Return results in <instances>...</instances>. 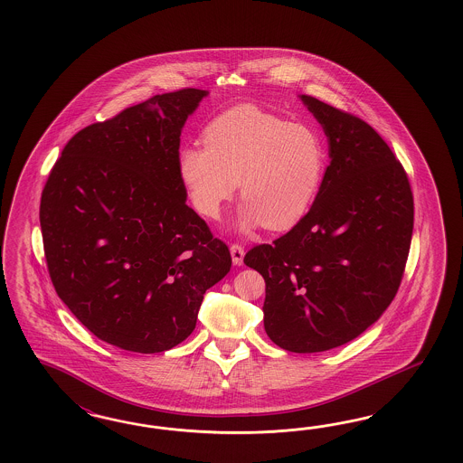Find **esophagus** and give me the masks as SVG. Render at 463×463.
<instances>
[{"label": "esophagus", "mask_w": 463, "mask_h": 463, "mask_svg": "<svg viewBox=\"0 0 463 463\" xmlns=\"http://www.w3.org/2000/svg\"><path fill=\"white\" fill-rule=\"evenodd\" d=\"M231 256H232V263L236 267H241L242 260H244V248L241 244H232L231 246Z\"/></svg>", "instance_id": "1"}]
</instances>
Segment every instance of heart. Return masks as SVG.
<instances>
[{"label":"heart","instance_id":"b5f03b06","mask_svg":"<svg viewBox=\"0 0 463 463\" xmlns=\"http://www.w3.org/2000/svg\"><path fill=\"white\" fill-rule=\"evenodd\" d=\"M203 146H184L178 155L183 188L196 213L217 221L239 183L244 205L236 224L242 232L260 224L268 231L292 229L323 182V136L250 103L212 118Z\"/></svg>","mask_w":463,"mask_h":463}]
</instances>
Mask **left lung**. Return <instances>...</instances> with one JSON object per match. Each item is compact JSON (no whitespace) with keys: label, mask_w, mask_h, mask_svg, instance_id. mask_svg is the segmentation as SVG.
Masks as SVG:
<instances>
[{"label":"left lung","mask_w":463,"mask_h":463,"mask_svg":"<svg viewBox=\"0 0 463 463\" xmlns=\"http://www.w3.org/2000/svg\"><path fill=\"white\" fill-rule=\"evenodd\" d=\"M323 127L329 166L298 224L244 256L263 275L265 331L283 350L317 353L360 336L391 306L414 225L406 171L362 118L298 95Z\"/></svg>","instance_id":"obj_1"}]
</instances>
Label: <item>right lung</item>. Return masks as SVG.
<instances>
[{
    "instance_id": "1",
    "label": "right lung",
    "mask_w": 463,
    "mask_h": 463,
    "mask_svg": "<svg viewBox=\"0 0 463 463\" xmlns=\"http://www.w3.org/2000/svg\"><path fill=\"white\" fill-rule=\"evenodd\" d=\"M207 95H156L84 127L43 186V252L57 295L120 350L180 345L195 329L203 294L232 265L186 205L178 175L183 126Z\"/></svg>"
}]
</instances>
